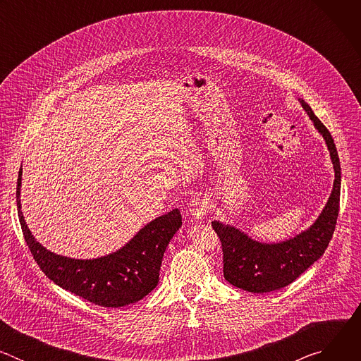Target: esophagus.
<instances>
[{
  "label": "esophagus",
  "instance_id": "1",
  "mask_svg": "<svg viewBox=\"0 0 361 361\" xmlns=\"http://www.w3.org/2000/svg\"><path fill=\"white\" fill-rule=\"evenodd\" d=\"M209 210V198L201 194H197L191 198L188 204V212L194 219H202Z\"/></svg>",
  "mask_w": 361,
  "mask_h": 361
}]
</instances>
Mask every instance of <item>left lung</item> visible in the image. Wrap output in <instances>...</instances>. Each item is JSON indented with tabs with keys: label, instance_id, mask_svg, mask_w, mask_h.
Returning a JSON list of instances; mask_svg holds the SVG:
<instances>
[{
	"label": "left lung",
	"instance_id": "obj_1",
	"mask_svg": "<svg viewBox=\"0 0 361 361\" xmlns=\"http://www.w3.org/2000/svg\"><path fill=\"white\" fill-rule=\"evenodd\" d=\"M300 102L330 149L336 173L333 191L316 223L307 231L283 243H257L231 226L212 223L221 241L224 279L234 287L250 293H270L291 284L323 255L336 228L341 185L337 148L330 131L314 116L312 107L304 99Z\"/></svg>",
	"mask_w": 361,
	"mask_h": 361
}]
</instances>
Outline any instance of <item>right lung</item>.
I'll return each mask as SVG.
<instances>
[{"instance_id":"obj_1","label":"right lung","mask_w":361,"mask_h":361,"mask_svg":"<svg viewBox=\"0 0 361 361\" xmlns=\"http://www.w3.org/2000/svg\"><path fill=\"white\" fill-rule=\"evenodd\" d=\"M21 170L17 180V207L25 243L42 273L57 286L102 307H123L144 298L159 284L164 251L181 227L178 209L156 219L121 250L95 260H74L45 250L28 230L20 204Z\"/></svg>"}]
</instances>
